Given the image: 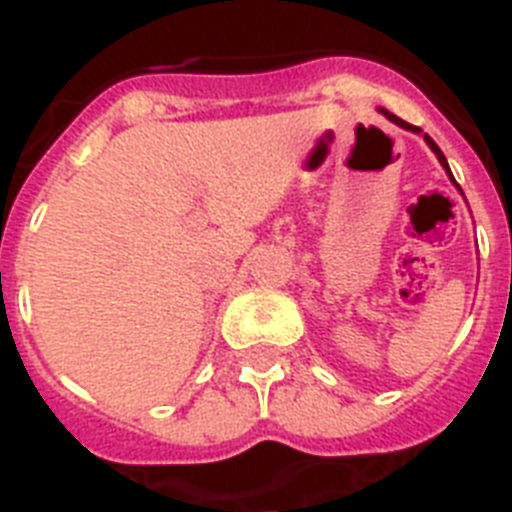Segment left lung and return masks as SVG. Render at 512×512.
Wrapping results in <instances>:
<instances>
[{
    "label": "left lung",
    "instance_id": "8db88e82",
    "mask_svg": "<svg viewBox=\"0 0 512 512\" xmlns=\"http://www.w3.org/2000/svg\"><path fill=\"white\" fill-rule=\"evenodd\" d=\"M379 112H382V115H384V117H387V120H392V122H395V125H400V128H402V130H410V133H415V135H423V140H425V143H428V148H431V151H433V153H436V158H438V164H441V166H443V169H446V174H449V179H451V182H454V184H456L454 174H451V169H449V161H446V156H443V153H441V148H438V146H436V143H433V138H431V135H428V133H423V130H420V128H415V125H410V122L400 120V117H397V115H392V112L382 110V107H379ZM456 189H459V192H461V187H459V184H456Z\"/></svg>",
    "mask_w": 512,
    "mask_h": 512
}]
</instances>
